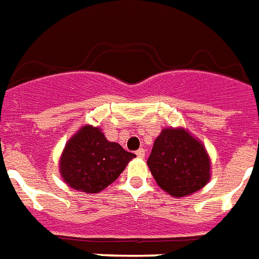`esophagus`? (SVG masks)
Returning <instances> with one entry per match:
<instances>
[{
    "mask_svg": "<svg viewBox=\"0 0 259 259\" xmlns=\"http://www.w3.org/2000/svg\"><path fill=\"white\" fill-rule=\"evenodd\" d=\"M136 155H137V157H140V159H144V157H145V149H144V148H140V149L136 152Z\"/></svg>",
    "mask_w": 259,
    "mask_h": 259,
    "instance_id": "1",
    "label": "esophagus"
}]
</instances>
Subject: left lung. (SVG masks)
I'll list each match as a JSON object with an SVG mask.
<instances>
[{
    "label": "left lung",
    "instance_id": "1",
    "mask_svg": "<svg viewBox=\"0 0 259 259\" xmlns=\"http://www.w3.org/2000/svg\"><path fill=\"white\" fill-rule=\"evenodd\" d=\"M147 164L156 183L177 198L201 190L212 175L205 145L185 127L161 130Z\"/></svg>",
    "mask_w": 259,
    "mask_h": 259
}]
</instances>
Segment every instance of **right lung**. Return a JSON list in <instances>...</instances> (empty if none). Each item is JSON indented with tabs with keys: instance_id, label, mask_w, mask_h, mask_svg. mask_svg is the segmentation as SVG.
<instances>
[{
	"instance_id": "obj_1",
	"label": "right lung",
	"mask_w": 259,
	"mask_h": 259,
	"mask_svg": "<svg viewBox=\"0 0 259 259\" xmlns=\"http://www.w3.org/2000/svg\"><path fill=\"white\" fill-rule=\"evenodd\" d=\"M134 153L108 141L100 127L85 125L65 145L59 159V174L69 187L96 194L119 177Z\"/></svg>"
}]
</instances>
